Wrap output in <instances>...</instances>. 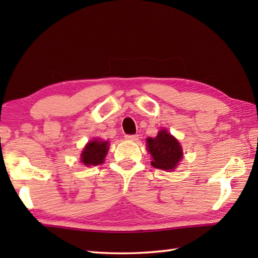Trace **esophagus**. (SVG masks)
<instances>
[{
	"label": "esophagus",
	"mask_w": 258,
	"mask_h": 258,
	"mask_svg": "<svg viewBox=\"0 0 258 258\" xmlns=\"http://www.w3.org/2000/svg\"><path fill=\"white\" fill-rule=\"evenodd\" d=\"M125 140L135 142V141L139 140V135H125Z\"/></svg>",
	"instance_id": "1"
}]
</instances>
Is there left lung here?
<instances>
[{
	"instance_id": "8db88e82",
	"label": "left lung",
	"mask_w": 258,
	"mask_h": 258,
	"mask_svg": "<svg viewBox=\"0 0 258 258\" xmlns=\"http://www.w3.org/2000/svg\"><path fill=\"white\" fill-rule=\"evenodd\" d=\"M146 142L147 152L153 157L151 162L153 166L163 171H173L176 168L183 157V150L178 141L171 133L163 128L156 138H149Z\"/></svg>"
}]
</instances>
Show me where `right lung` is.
<instances>
[{"label":"right lung","mask_w":258,"mask_h":258,"mask_svg":"<svg viewBox=\"0 0 258 258\" xmlns=\"http://www.w3.org/2000/svg\"><path fill=\"white\" fill-rule=\"evenodd\" d=\"M108 145L107 141L92 140L85 145L83 152L81 153V162L86 166L102 164L107 154Z\"/></svg>","instance_id":"1"}]
</instances>
